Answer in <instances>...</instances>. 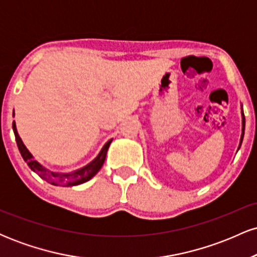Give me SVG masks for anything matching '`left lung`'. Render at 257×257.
I'll return each mask as SVG.
<instances>
[{
  "mask_svg": "<svg viewBox=\"0 0 257 257\" xmlns=\"http://www.w3.org/2000/svg\"><path fill=\"white\" fill-rule=\"evenodd\" d=\"M243 114V129H241V138H240V144H239V147H240V145H241V141H243V138H244V128H245V118H244V113H241ZM239 147H238V150H239Z\"/></svg>",
  "mask_w": 257,
  "mask_h": 257,
  "instance_id": "left-lung-1",
  "label": "left lung"
}]
</instances>
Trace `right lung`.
<instances>
[{
	"label": "right lung",
	"instance_id": "obj_1",
	"mask_svg": "<svg viewBox=\"0 0 257 257\" xmlns=\"http://www.w3.org/2000/svg\"><path fill=\"white\" fill-rule=\"evenodd\" d=\"M13 131H14V135H16L17 145L20 151V155H22V157L24 158V161L28 163V166L30 167V169L34 170L40 178L44 179L46 181H48L49 184L54 186H76V185L83 184V182L90 180L96 173L99 172L100 168H101L102 164H104L106 153H107L108 146H110L112 141V139L111 140H108L104 145V147L101 149V151H100L98 157L94 159V161H91L90 163L87 164L85 167L81 168V169L76 170V172L73 173L58 174V173L49 172L48 169H46V168L41 166L37 161H35V159L32 158V155L29 152V150L26 149L24 144H23L22 139L19 137V134H18L16 123L14 122H13Z\"/></svg>",
	"mask_w": 257,
	"mask_h": 257
}]
</instances>
